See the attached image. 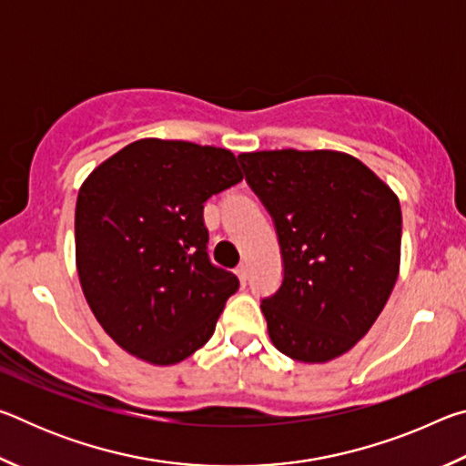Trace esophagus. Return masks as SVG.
Returning <instances> with one entry per match:
<instances>
[{
  "instance_id": "esophagus-1",
  "label": "esophagus",
  "mask_w": 466,
  "mask_h": 466,
  "mask_svg": "<svg viewBox=\"0 0 466 466\" xmlns=\"http://www.w3.org/2000/svg\"><path fill=\"white\" fill-rule=\"evenodd\" d=\"M236 275H238V279H240V283L244 286V283L248 281V267L244 265V263H240L238 267H236Z\"/></svg>"
}]
</instances>
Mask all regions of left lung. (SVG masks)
Wrapping results in <instances>:
<instances>
[{"label":"left lung","instance_id":"8db88e82","mask_svg":"<svg viewBox=\"0 0 466 466\" xmlns=\"http://www.w3.org/2000/svg\"><path fill=\"white\" fill-rule=\"evenodd\" d=\"M238 160L279 236L283 281L261 304L271 343L306 364L343 356L397 283L399 197L364 162L335 149H269Z\"/></svg>","mask_w":466,"mask_h":466}]
</instances>
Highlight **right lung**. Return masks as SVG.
<instances>
[{"label":"right lung","mask_w":466,"mask_h":466,"mask_svg":"<svg viewBox=\"0 0 466 466\" xmlns=\"http://www.w3.org/2000/svg\"><path fill=\"white\" fill-rule=\"evenodd\" d=\"M242 180L230 149L146 137L106 157L76 203V267L105 333L154 366L214 335L234 273L211 265L203 203Z\"/></svg>","instance_id":"right-lung-1"}]
</instances>
